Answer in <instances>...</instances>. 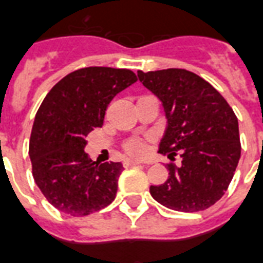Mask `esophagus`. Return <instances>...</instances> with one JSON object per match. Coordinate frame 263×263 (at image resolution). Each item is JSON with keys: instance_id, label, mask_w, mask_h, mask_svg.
Returning a JSON list of instances; mask_svg holds the SVG:
<instances>
[{"instance_id": "1", "label": "esophagus", "mask_w": 263, "mask_h": 263, "mask_svg": "<svg viewBox=\"0 0 263 263\" xmlns=\"http://www.w3.org/2000/svg\"><path fill=\"white\" fill-rule=\"evenodd\" d=\"M124 167H132V166H137V165H141V162L140 161H132V159H126L123 162Z\"/></svg>"}]
</instances>
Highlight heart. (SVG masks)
<instances>
[{"instance_id":"1","label":"heart","mask_w":263,"mask_h":263,"mask_svg":"<svg viewBox=\"0 0 263 263\" xmlns=\"http://www.w3.org/2000/svg\"><path fill=\"white\" fill-rule=\"evenodd\" d=\"M123 149L129 157L141 158L145 155L147 151V143L143 139H130L123 144Z\"/></svg>"}]
</instances>
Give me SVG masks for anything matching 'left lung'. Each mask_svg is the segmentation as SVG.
Wrapping results in <instances>:
<instances>
[{"label":"left lung","instance_id":"obj_1","mask_svg":"<svg viewBox=\"0 0 263 263\" xmlns=\"http://www.w3.org/2000/svg\"><path fill=\"white\" fill-rule=\"evenodd\" d=\"M166 112L167 127L159 153L181 165L166 163L169 179L151 185L159 204L180 212H198L222 198L241 155L238 120L232 106L208 82L185 69L137 72Z\"/></svg>","mask_w":263,"mask_h":263}]
</instances>
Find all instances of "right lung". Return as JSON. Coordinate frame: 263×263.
<instances>
[{"mask_svg":"<svg viewBox=\"0 0 263 263\" xmlns=\"http://www.w3.org/2000/svg\"><path fill=\"white\" fill-rule=\"evenodd\" d=\"M137 82L129 69L90 66L69 73L45 96L31 129L29 155L35 184L49 204L86 216L115 199L120 162H92L87 134L102 127L116 94Z\"/></svg>","mask_w":263,"mask_h":263,"instance_id":"1","label":"right lung"}]
</instances>
